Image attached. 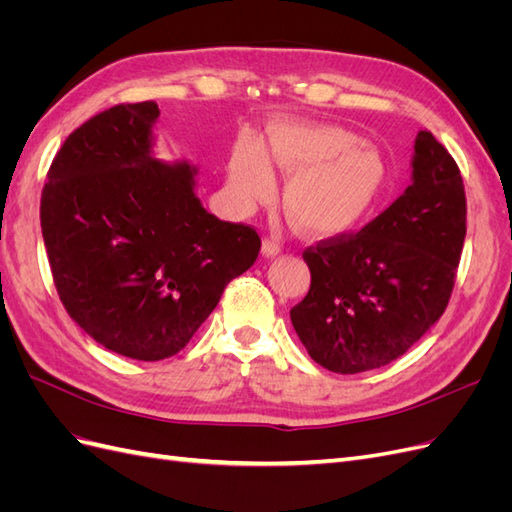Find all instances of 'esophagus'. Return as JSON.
Masks as SVG:
<instances>
[{
    "instance_id": "1",
    "label": "esophagus",
    "mask_w": 512,
    "mask_h": 512,
    "mask_svg": "<svg viewBox=\"0 0 512 512\" xmlns=\"http://www.w3.org/2000/svg\"><path fill=\"white\" fill-rule=\"evenodd\" d=\"M282 252V247H280V243H277L273 237H265L262 239V256H267V258H273V256H277Z\"/></svg>"
}]
</instances>
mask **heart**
Returning a JSON list of instances; mask_svg holds the SVG:
<instances>
[{
	"label": "heart",
	"mask_w": 512,
	"mask_h": 512,
	"mask_svg": "<svg viewBox=\"0 0 512 512\" xmlns=\"http://www.w3.org/2000/svg\"><path fill=\"white\" fill-rule=\"evenodd\" d=\"M269 160L290 175L284 209L305 235L333 239L361 228L389 188V164L359 134L327 123L284 121L269 130L265 153L243 143L230 162V185L241 200L265 196Z\"/></svg>",
	"instance_id": "obj_1"
}]
</instances>
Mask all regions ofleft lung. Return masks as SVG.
Segmentation results:
<instances>
[{"mask_svg":"<svg viewBox=\"0 0 512 512\" xmlns=\"http://www.w3.org/2000/svg\"><path fill=\"white\" fill-rule=\"evenodd\" d=\"M466 239V192L431 132L414 141L412 183L356 235L307 247L305 299L290 309L309 356L335 374L399 359L440 320Z\"/></svg>","mask_w":512,"mask_h":512,"instance_id":"obj_1","label":"left lung"}]
</instances>
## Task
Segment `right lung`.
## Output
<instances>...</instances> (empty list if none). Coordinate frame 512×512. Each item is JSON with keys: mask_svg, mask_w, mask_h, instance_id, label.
Segmentation results:
<instances>
[{"mask_svg": "<svg viewBox=\"0 0 512 512\" xmlns=\"http://www.w3.org/2000/svg\"><path fill=\"white\" fill-rule=\"evenodd\" d=\"M156 102L117 104L61 145L40 224L70 318L136 361L177 354L254 265L260 237L222 222L196 196V166L153 158Z\"/></svg>", "mask_w": 512, "mask_h": 512, "instance_id": "add662e5", "label": "right lung"}]
</instances>
